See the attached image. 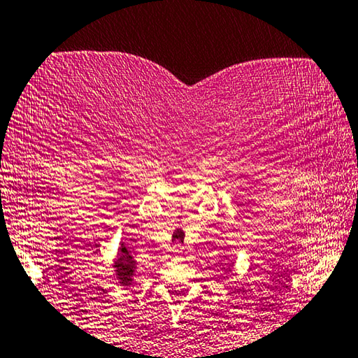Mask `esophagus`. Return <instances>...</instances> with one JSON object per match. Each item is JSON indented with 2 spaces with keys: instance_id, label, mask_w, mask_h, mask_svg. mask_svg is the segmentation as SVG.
Masks as SVG:
<instances>
[{
  "instance_id": "esophagus-1",
  "label": "esophagus",
  "mask_w": 358,
  "mask_h": 358,
  "mask_svg": "<svg viewBox=\"0 0 358 358\" xmlns=\"http://www.w3.org/2000/svg\"><path fill=\"white\" fill-rule=\"evenodd\" d=\"M183 248H181L180 245H175L173 246V256L175 258H181V256H183V251H181Z\"/></svg>"
}]
</instances>
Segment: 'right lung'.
<instances>
[{
  "instance_id": "right-lung-1",
  "label": "right lung",
  "mask_w": 358,
  "mask_h": 358,
  "mask_svg": "<svg viewBox=\"0 0 358 358\" xmlns=\"http://www.w3.org/2000/svg\"><path fill=\"white\" fill-rule=\"evenodd\" d=\"M113 268L117 271L120 284L124 287H129L133 284V274H134L136 264L134 261L131 259L127 246H122V248H120V258L115 261Z\"/></svg>"
}]
</instances>
